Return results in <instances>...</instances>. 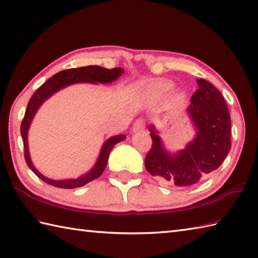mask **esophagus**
<instances>
[{"label":"esophagus","mask_w":258,"mask_h":258,"mask_svg":"<svg viewBox=\"0 0 258 258\" xmlns=\"http://www.w3.org/2000/svg\"><path fill=\"white\" fill-rule=\"evenodd\" d=\"M144 127H145V119L139 117L135 120V123L133 125V131L134 132H139V131L144 130Z\"/></svg>","instance_id":"obj_1"}]
</instances>
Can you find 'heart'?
<instances>
[{"mask_svg": "<svg viewBox=\"0 0 258 258\" xmlns=\"http://www.w3.org/2000/svg\"><path fill=\"white\" fill-rule=\"evenodd\" d=\"M169 87H171V86H169L168 84L156 85L154 87V92H156V93H165V92H167L169 90Z\"/></svg>", "mask_w": 258, "mask_h": 258, "instance_id": "1", "label": "heart"}]
</instances>
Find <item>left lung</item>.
<instances>
[{"instance_id":"obj_1","label":"left lung","mask_w":258,"mask_h":258,"mask_svg":"<svg viewBox=\"0 0 258 258\" xmlns=\"http://www.w3.org/2000/svg\"><path fill=\"white\" fill-rule=\"evenodd\" d=\"M199 90L190 97L187 113L197 128L195 140L176 155L168 154L153 126L152 147L145 168L163 184L190 186L221 166L231 150V116L221 92L197 79Z\"/></svg>"}]
</instances>
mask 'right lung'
Instances as JSON below:
<instances>
[{
    "label": "right lung",
    "instance_id": "right-lung-1",
    "mask_svg": "<svg viewBox=\"0 0 258 258\" xmlns=\"http://www.w3.org/2000/svg\"><path fill=\"white\" fill-rule=\"evenodd\" d=\"M123 73V70L120 68L115 69H105L98 65H89V67L78 68V69H70L64 70L54 74L52 78L48 79L44 84H42L38 89L35 91L34 94L30 98L29 104H27V108L24 114V117L22 119L21 123V135L22 140H23L24 145V157L25 162L33 172L35 173L36 176L40 177L43 182H45L50 185L55 186L58 188H76L84 186L87 183L92 182L95 178L100 177L104 169L106 167L107 160L109 152L114 147L115 144L119 143L120 141L125 139V135H116L113 138L108 139L105 144L103 145L100 157L95 164V166L92 168L87 174L83 175L82 177L76 179H67V180H53L50 178H46L45 176L37 171V169L33 166V164L30 160L29 154V147H27V131H29L30 124L32 122V118L37 111V108L41 106V104L44 102L47 97H50L54 94L56 91L63 89V87L71 85L73 83H81V82H91V83H111V82L116 80L118 76Z\"/></svg>",
    "mask_w": 258,
    "mask_h": 258
}]
</instances>
